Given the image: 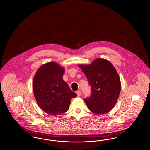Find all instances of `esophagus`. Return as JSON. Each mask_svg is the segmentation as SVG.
I'll return each mask as SVG.
<instances>
[{
  "mask_svg": "<svg viewBox=\"0 0 150 150\" xmlns=\"http://www.w3.org/2000/svg\"><path fill=\"white\" fill-rule=\"evenodd\" d=\"M76 94H77V95H78V96H80L81 95V92H80V91H78L76 92Z\"/></svg>",
  "mask_w": 150,
  "mask_h": 150,
  "instance_id": "esophagus-1",
  "label": "esophagus"
}]
</instances>
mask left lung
Returning <instances> with one entry per match:
<instances>
[{
  "mask_svg": "<svg viewBox=\"0 0 150 150\" xmlns=\"http://www.w3.org/2000/svg\"><path fill=\"white\" fill-rule=\"evenodd\" d=\"M91 87V95L84 98L89 110L96 114H105L115 106L121 90L119 76L114 66L103 58L89 65L79 66Z\"/></svg>",
  "mask_w": 150,
  "mask_h": 150,
  "instance_id": "1",
  "label": "left lung"
}]
</instances>
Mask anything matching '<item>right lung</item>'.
Segmentation results:
<instances>
[{
    "label": "right lung",
    "instance_id": "right-lung-1",
    "mask_svg": "<svg viewBox=\"0 0 150 150\" xmlns=\"http://www.w3.org/2000/svg\"><path fill=\"white\" fill-rule=\"evenodd\" d=\"M64 70L54 62L42 65L36 72L33 88L36 100L45 113L63 114L70 107L71 100L77 96L63 80Z\"/></svg>",
    "mask_w": 150,
    "mask_h": 150
}]
</instances>
